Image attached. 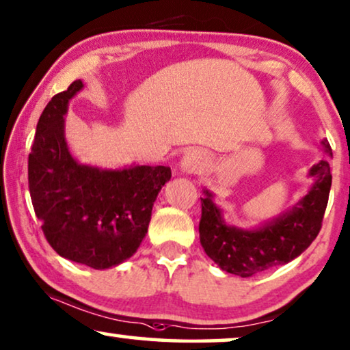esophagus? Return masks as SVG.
I'll return each mask as SVG.
<instances>
[{
  "label": "esophagus",
  "instance_id": "34e87169",
  "mask_svg": "<svg viewBox=\"0 0 350 350\" xmlns=\"http://www.w3.org/2000/svg\"><path fill=\"white\" fill-rule=\"evenodd\" d=\"M206 156L204 151L199 150H192L187 151V153L183 156L181 159V170L186 172V174H196L197 170L202 169V165L205 164Z\"/></svg>",
  "mask_w": 350,
  "mask_h": 350
}]
</instances>
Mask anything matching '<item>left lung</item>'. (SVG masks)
Here are the masks:
<instances>
[{"label": "left lung", "instance_id": "1", "mask_svg": "<svg viewBox=\"0 0 350 350\" xmlns=\"http://www.w3.org/2000/svg\"><path fill=\"white\" fill-rule=\"evenodd\" d=\"M322 144L330 151L327 140ZM310 175L316 178V183L300 204L257 230L227 226L219 208L213 204L211 194L205 191L206 196L200 199L199 232L206 256L224 271L241 278L260 275L262 271L284 265L300 256L321 232L332 187L328 161L312 165Z\"/></svg>", "mask_w": 350, "mask_h": 350}]
</instances>
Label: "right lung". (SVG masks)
I'll use <instances>...</instances> for the list:
<instances>
[{
	"label": "right lung",
	"mask_w": 350,
	"mask_h": 350,
	"mask_svg": "<svg viewBox=\"0 0 350 350\" xmlns=\"http://www.w3.org/2000/svg\"><path fill=\"white\" fill-rule=\"evenodd\" d=\"M82 87V80H75L45 105L28 156V185L49 245L64 259L104 270L137 251L172 170L165 165L99 170L79 164L66 145L63 116Z\"/></svg>",
	"instance_id": "obj_1"
}]
</instances>
